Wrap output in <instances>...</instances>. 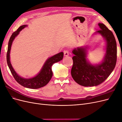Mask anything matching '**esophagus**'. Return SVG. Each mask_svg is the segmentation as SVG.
Listing matches in <instances>:
<instances>
[{
  "label": "esophagus",
  "mask_w": 122,
  "mask_h": 122,
  "mask_svg": "<svg viewBox=\"0 0 122 122\" xmlns=\"http://www.w3.org/2000/svg\"><path fill=\"white\" fill-rule=\"evenodd\" d=\"M64 52V55L65 56H68V55H69V52L68 50H65Z\"/></svg>",
  "instance_id": "obj_1"
}]
</instances>
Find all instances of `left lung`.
<instances>
[{
	"label": "left lung",
	"mask_w": 122,
	"mask_h": 122,
	"mask_svg": "<svg viewBox=\"0 0 122 122\" xmlns=\"http://www.w3.org/2000/svg\"><path fill=\"white\" fill-rule=\"evenodd\" d=\"M101 34L106 41V53L103 61L96 65L86 60V47H80L72 51L73 65L71 75L75 81L83 86H93L100 84L107 78L115 68L117 59V43L112 31L103 23L98 24Z\"/></svg>",
	"instance_id": "left-lung-1"
}]
</instances>
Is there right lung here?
Segmentation results:
<instances>
[{
  "label": "right lung",
  "instance_id": "right-lung-1",
  "mask_svg": "<svg viewBox=\"0 0 122 122\" xmlns=\"http://www.w3.org/2000/svg\"><path fill=\"white\" fill-rule=\"evenodd\" d=\"M26 25H23L20 26L16 31L14 32L10 39L8 51L6 53V61L10 71L12 73L14 78L16 81L24 87L32 89H36L43 87L49 82L52 77L53 73L51 69V67L53 64L61 61L64 56V53L60 52L53 55V56L49 58L45 62L43 67L41 70L40 72L35 77L29 79H25L18 75L15 71L10 61V53L11 46L13 40L16 36L19 34V32L22 29L26 27Z\"/></svg>",
  "mask_w": 122,
  "mask_h": 122
}]
</instances>
